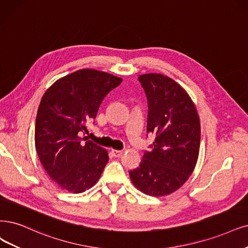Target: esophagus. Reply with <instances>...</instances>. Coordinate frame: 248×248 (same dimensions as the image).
Segmentation results:
<instances>
[{"label": "esophagus", "instance_id": "esophagus-1", "mask_svg": "<svg viewBox=\"0 0 248 248\" xmlns=\"http://www.w3.org/2000/svg\"><path fill=\"white\" fill-rule=\"evenodd\" d=\"M111 153H112V155H113L114 157H119V156H122L124 151H123V150H115V149H112V150H111Z\"/></svg>", "mask_w": 248, "mask_h": 248}]
</instances>
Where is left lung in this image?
<instances>
[{
  "mask_svg": "<svg viewBox=\"0 0 248 248\" xmlns=\"http://www.w3.org/2000/svg\"><path fill=\"white\" fill-rule=\"evenodd\" d=\"M139 80L148 99L147 133L156 135L151 151L130 170L134 186L150 196H166L185 184L199 155L200 121L193 101L178 82L160 73Z\"/></svg>",
  "mask_w": 248,
  "mask_h": 248,
  "instance_id": "1",
  "label": "left lung"
}]
</instances>
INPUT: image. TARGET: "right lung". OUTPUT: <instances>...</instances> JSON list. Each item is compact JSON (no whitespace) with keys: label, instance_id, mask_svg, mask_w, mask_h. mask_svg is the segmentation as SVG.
<instances>
[{"label":"right lung","instance_id":"add662e5","mask_svg":"<svg viewBox=\"0 0 248 248\" xmlns=\"http://www.w3.org/2000/svg\"><path fill=\"white\" fill-rule=\"evenodd\" d=\"M122 78L96 69H79L45 92L36 113L34 144L43 168L63 190L82 193L100 179L109 159L92 141L80 144V132Z\"/></svg>","mask_w":248,"mask_h":248}]
</instances>
